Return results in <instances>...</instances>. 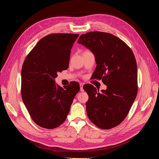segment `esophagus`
<instances>
[{
  "instance_id": "obj_1",
  "label": "esophagus",
  "mask_w": 159,
  "mask_h": 159,
  "mask_svg": "<svg viewBox=\"0 0 159 159\" xmlns=\"http://www.w3.org/2000/svg\"><path fill=\"white\" fill-rule=\"evenodd\" d=\"M83 84H80V91H82V92H83L84 91V89H83Z\"/></svg>"
}]
</instances>
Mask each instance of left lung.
<instances>
[{
	"instance_id": "8db88e82",
	"label": "left lung",
	"mask_w": 159,
	"mask_h": 159,
	"mask_svg": "<svg viewBox=\"0 0 159 159\" xmlns=\"http://www.w3.org/2000/svg\"><path fill=\"white\" fill-rule=\"evenodd\" d=\"M78 43L91 51L97 66L93 79H102L106 90L84 86L89 96L87 116L96 126L108 129L126 117L138 92L137 65L131 49L112 34L94 31L82 34Z\"/></svg>"
}]
</instances>
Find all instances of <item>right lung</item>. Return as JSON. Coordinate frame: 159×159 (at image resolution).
<instances>
[{
  "label": "right lung",
  "instance_id": "add662e5",
  "mask_svg": "<svg viewBox=\"0 0 159 159\" xmlns=\"http://www.w3.org/2000/svg\"><path fill=\"white\" fill-rule=\"evenodd\" d=\"M78 34L53 33L41 38L27 55L21 70V96L33 121L54 129L69 113L79 84L63 88L55 84L57 72L68 69L71 49Z\"/></svg>",
  "mask_w": 159,
  "mask_h": 159
}]
</instances>
